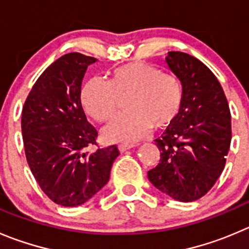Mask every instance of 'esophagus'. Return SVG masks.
I'll return each instance as SVG.
<instances>
[{"label": "esophagus", "instance_id": "obj_1", "mask_svg": "<svg viewBox=\"0 0 249 249\" xmlns=\"http://www.w3.org/2000/svg\"><path fill=\"white\" fill-rule=\"evenodd\" d=\"M134 146L136 145H133V144H120V145H118V150H120L121 153H123V151L134 148Z\"/></svg>", "mask_w": 249, "mask_h": 249}]
</instances>
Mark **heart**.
<instances>
[{
  "label": "heart",
  "mask_w": 249,
  "mask_h": 249,
  "mask_svg": "<svg viewBox=\"0 0 249 249\" xmlns=\"http://www.w3.org/2000/svg\"><path fill=\"white\" fill-rule=\"evenodd\" d=\"M128 98L124 115L104 128V136L113 142L132 143L143 138L153 126L169 127L178 116L183 100L179 80L144 62L116 68L110 82L93 78L84 85L82 101L85 110L100 122L117 113L120 99Z\"/></svg>",
  "instance_id": "b5f03b06"
}]
</instances>
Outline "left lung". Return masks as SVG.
Masks as SVG:
<instances>
[{
  "mask_svg": "<svg viewBox=\"0 0 249 249\" xmlns=\"http://www.w3.org/2000/svg\"><path fill=\"white\" fill-rule=\"evenodd\" d=\"M183 91L174 123L155 139L160 162L148 172L155 188L179 202H193L221 175L231 143V115L219 80L203 62L184 52L165 58Z\"/></svg>",
  "mask_w": 249,
  "mask_h": 249,
  "instance_id": "obj_1",
  "label": "left lung"
}]
</instances>
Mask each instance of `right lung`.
Returning a JSON list of instances; mask_svg holds the SVG:
<instances>
[{
	"instance_id": "1",
	"label": "right lung",
	"mask_w": 249,
	"mask_h": 249,
	"mask_svg": "<svg viewBox=\"0 0 249 249\" xmlns=\"http://www.w3.org/2000/svg\"><path fill=\"white\" fill-rule=\"evenodd\" d=\"M96 58L78 52L62 56L42 72L22 111L25 156L47 197L62 207L93 198L110 178L117 146L95 145L98 131L88 122L80 101L87 68Z\"/></svg>"
}]
</instances>
